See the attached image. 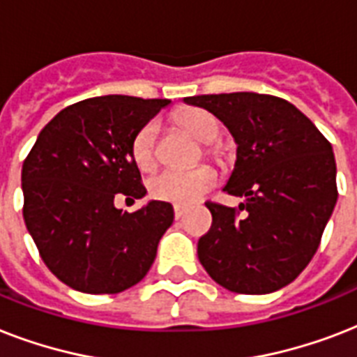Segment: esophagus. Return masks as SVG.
Here are the masks:
<instances>
[{"instance_id": "1", "label": "esophagus", "mask_w": 357, "mask_h": 357, "mask_svg": "<svg viewBox=\"0 0 357 357\" xmlns=\"http://www.w3.org/2000/svg\"><path fill=\"white\" fill-rule=\"evenodd\" d=\"M185 211H187V209H185L183 206H174V217H176V220H179V218L183 217Z\"/></svg>"}]
</instances>
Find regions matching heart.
Masks as SVG:
<instances>
[{
	"instance_id": "1",
	"label": "heart",
	"mask_w": 357,
	"mask_h": 357,
	"mask_svg": "<svg viewBox=\"0 0 357 357\" xmlns=\"http://www.w3.org/2000/svg\"><path fill=\"white\" fill-rule=\"evenodd\" d=\"M178 122L181 123L185 131H189L195 139L206 142L207 146L220 133L218 120L204 109H183L178 114ZM157 133H159L157 122H148L139 129V133L135 135L131 153H133L137 167L142 170H150L155 167ZM207 151L211 155H218V150L213 146H209ZM215 183H217V174L211 167H200L189 170V172L165 170V172L157 174L150 181V192L153 198L161 202L176 204V206H190L200 200L202 196L207 195L215 187Z\"/></svg>"
}]
</instances>
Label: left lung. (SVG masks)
<instances>
[{
  "label": "left lung",
  "mask_w": 357,
  "mask_h": 357,
  "mask_svg": "<svg viewBox=\"0 0 357 357\" xmlns=\"http://www.w3.org/2000/svg\"><path fill=\"white\" fill-rule=\"evenodd\" d=\"M215 114L237 144L224 192L238 209L207 202L211 229L198 259L224 289L266 294L298 278L321 244L337 202L332 144L282 98L255 92L183 98Z\"/></svg>",
  "instance_id": "left-lung-1"
}]
</instances>
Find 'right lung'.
Listing matches in <instances>:
<instances>
[{"instance_id": "1", "label": "right lung", "mask_w": 357, "mask_h": 357, "mask_svg": "<svg viewBox=\"0 0 357 357\" xmlns=\"http://www.w3.org/2000/svg\"><path fill=\"white\" fill-rule=\"evenodd\" d=\"M170 100L89 98L63 109L36 137L22 167L24 220L46 266L68 287L116 294L148 274L174 222L168 202L135 213L114 196L142 198L135 135Z\"/></svg>"}]
</instances>
